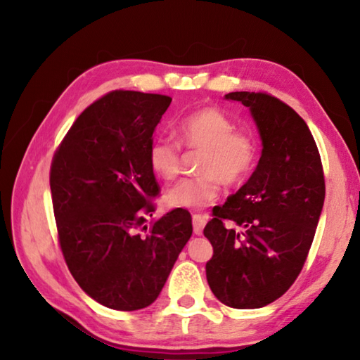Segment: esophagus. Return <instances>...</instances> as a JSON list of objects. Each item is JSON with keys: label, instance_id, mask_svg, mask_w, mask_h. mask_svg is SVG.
I'll list each match as a JSON object with an SVG mask.
<instances>
[{"label": "esophagus", "instance_id": "34e87169", "mask_svg": "<svg viewBox=\"0 0 360 360\" xmlns=\"http://www.w3.org/2000/svg\"><path fill=\"white\" fill-rule=\"evenodd\" d=\"M192 221H193V233L195 235H202L203 233V227L206 225V221H208V216L193 214L192 216Z\"/></svg>", "mask_w": 360, "mask_h": 360}]
</instances>
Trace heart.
<instances>
[{"mask_svg":"<svg viewBox=\"0 0 360 360\" xmlns=\"http://www.w3.org/2000/svg\"><path fill=\"white\" fill-rule=\"evenodd\" d=\"M176 138L188 149H203L198 178L179 181L165 193L172 208L202 210L221 195V179L229 186L240 184L255 167L257 144L245 131L235 130V122L217 108H202L186 115L176 125ZM148 162L152 173L172 181L179 174L181 149L167 138L149 144Z\"/></svg>","mask_w":360,"mask_h":360,"instance_id":"b5f03b06","label":"heart"}]
</instances>
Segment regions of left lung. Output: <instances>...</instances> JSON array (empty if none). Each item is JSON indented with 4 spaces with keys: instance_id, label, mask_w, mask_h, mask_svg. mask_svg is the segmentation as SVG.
I'll list each match as a JSON object with an SVG mask.
<instances>
[{
    "instance_id": "left-lung-1",
    "label": "left lung",
    "mask_w": 360,
    "mask_h": 360,
    "mask_svg": "<svg viewBox=\"0 0 360 360\" xmlns=\"http://www.w3.org/2000/svg\"><path fill=\"white\" fill-rule=\"evenodd\" d=\"M251 111L262 155L251 178L214 206L203 233L212 245L206 279L224 304L240 309L275 302L300 275L324 206L321 155L308 125L268 94L231 92Z\"/></svg>"
}]
</instances>
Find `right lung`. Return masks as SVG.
Segmentation results:
<instances>
[{
    "label": "right lung",
    "mask_w": 360,
    "mask_h": 360,
    "mask_svg": "<svg viewBox=\"0 0 360 360\" xmlns=\"http://www.w3.org/2000/svg\"><path fill=\"white\" fill-rule=\"evenodd\" d=\"M169 103L167 95L114 90L79 115L52 160L66 265L85 294L119 311L155 302L192 236L182 208L148 224L160 191L148 149Z\"/></svg>",
    "instance_id": "add662e5"
}]
</instances>
